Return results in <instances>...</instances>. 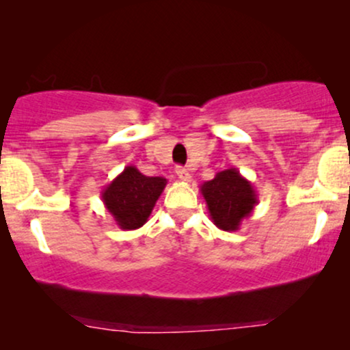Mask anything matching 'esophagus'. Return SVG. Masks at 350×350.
Here are the masks:
<instances>
[{
	"mask_svg": "<svg viewBox=\"0 0 350 350\" xmlns=\"http://www.w3.org/2000/svg\"><path fill=\"white\" fill-rule=\"evenodd\" d=\"M176 174H178V178H179L180 180H184V183H191L192 176H191V172H189V171L186 170V167L178 166V167H176Z\"/></svg>",
	"mask_w": 350,
	"mask_h": 350,
	"instance_id": "esophagus-1",
	"label": "esophagus"
}]
</instances>
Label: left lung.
<instances>
[{"label": "left lung", "instance_id": "8db88e82", "mask_svg": "<svg viewBox=\"0 0 350 350\" xmlns=\"http://www.w3.org/2000/svg\"><path fill=\"white\" fill-rule=\"evenodd\" d=\"M208 215L220 230L237 232L258 204L252 183L235 167L217 172L215 178L200 186Z\"/></svg>", "mask_w": 350, "mask_h": 350}]
</instances>
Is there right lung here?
I'll return each instance as SVG.
<instances>
[{"instance_id": "add662e5", "label": "right lung", "mask_w": 350, "mask_h": 350, "mask_svg": "<svg viewBox=\"0 0 350 350\" xmlns=\"http://www.w3.org/2000/svg\"><path fill=\"white\" fill-rule=\"evenodd\" d=\"M166 184L163 176H144L138 167L126 166L103 187L102 200L116 226L122 230H135L148 222Z\"/></svg>"}]
</instances>
